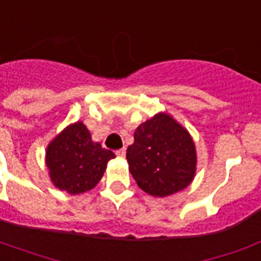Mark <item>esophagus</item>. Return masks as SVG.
Instances as JSON below:
<instances>
[{
	"instance_id": "esophagus-1",
	"label": "esophagus",
	"mask_w": 261,
	"mask_h": 261,
	"mask_svg": "<svg viewBox=\"0 0 261 261\" xmlns=\"http://www.w3.org/2000/svg\"><path fill=\"white\" fill-rule=\"evenodd\" d=\"M116 155H118V157H120V159H124V157H126V149H124V147H122V149L116 150Z\"/></svg>"
}]
</instances>
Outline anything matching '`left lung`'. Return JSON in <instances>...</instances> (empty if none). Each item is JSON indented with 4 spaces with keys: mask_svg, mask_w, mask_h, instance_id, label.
Returning a JSON list of instances; mask_svg holds the SVG:
<instances>
[{
    "mask_svg": "<svg viewBox=\"0 0 261 261\" xmlns=\"http://www.w3.org/2000/svg\"><path fill=\"white\" fill-rule=\"evenodd\" d=\"M127 163L141 190L165 198L194 180L195 143L171 115L160 112L137 127L134 143L127 149Z\"/></svg>",
    "mask_w": 261,
    "mask_h": 261,
    "instance_id": "left-lung-1",
    "label": "left lung"
}]
</instances>
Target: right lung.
Returning <instances> with one entry per match:
<instances>
[{
	"label": "right lung",
	"mask_w": 261,
	"mask_h": 261,
	"mask_svg": "<svg viewBox=\"0 0 261 261\" xmlns=\"http://www.w3.org/2000/svg\"><path fill=\"white\" fill-rule=\"evenodd\" d=\"M112 159L114 153L93 142L83 122L67 126L48 143L46 150L51 181L57 188L71 195L94 188Z\"/></svg>",
	"instance_id": "add662e5"
}]
</instances>
